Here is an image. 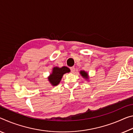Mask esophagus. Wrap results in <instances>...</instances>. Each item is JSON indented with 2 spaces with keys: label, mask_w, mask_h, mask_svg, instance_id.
Instances as JSON below:
<instances>
[{
  "label": "esophagus",
  "mask_w": 133,
  "mask_h": 133,
  "mask_svg": "<svg viewBox=\"0 0 133 133\" xmlns=\"http://www.w3.org/2000/svg\"><path fill=\"white\" fill-rule=\"evenodd\" d=\"M70 69H71V71L72 73H74L75 71V68H74V67H71Z\"/></svg>",
  "instance_id": "1"
}]
</instances>
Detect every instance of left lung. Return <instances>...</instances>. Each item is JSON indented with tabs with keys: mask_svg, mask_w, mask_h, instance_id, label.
I'll use <instances>...</instances> for the list:
<instances>
[{
	"mask_svg": "<svg viewBox=\"0 0 133 133\" xmlns=\"http://www.w3.org/2000/svg\"><path fill=\"white\" fill-rule=\"evenodd\" d=\"M80 74L81 75V76H82V77L85 78V79H88L89 78L88 74H87V72H86L85 71H80Z\"/></svg>",
	"mask_w": 133,
	"mask_h": 133,
	"instance_id": "8db88e82",
	"label": "left lung"
}]
</instances>
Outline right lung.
Segmentation results:
<instances>
[{
    "instance_id": "obj_1",
    "label": "right lung",
    "mask_w": 133,
    "mask_h": 133,
    "mask_svg": "<svg viewBox=\"0 0 133 133\" xmlns=\"http://www.w3.org/2000/svg\"><path fill=\"white\" fill-rule=\"evenodd\" d=\"M70 72V69L66 66H62V68L54 67L52 69L51 74L48 77V80L52 85L56 86L59 84L62 76L66 73Z\"/></svg>"
}]
</instances>
